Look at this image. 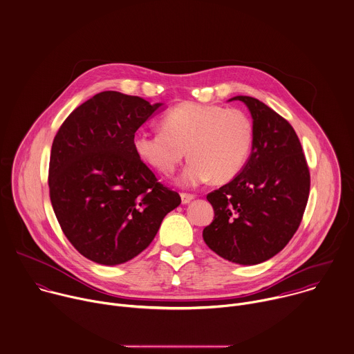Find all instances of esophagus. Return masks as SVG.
<instances>
[{
    "label": "esophagus",
    "mask_w": 354,
    "mask_h": 354,
    "mask_svg": "<svg viewBox=\"0 0 354 354\" xmlns=\"http://www.w3.org/2000/svg\"><path fill=\"white\" fill-rule=\"evenodd\" d=\"M180 198H182V204H187V203H190L194 198V196L193 194H187V193H180Z\"/></svg>",
    "instance_id": "1"
}]
</instances>
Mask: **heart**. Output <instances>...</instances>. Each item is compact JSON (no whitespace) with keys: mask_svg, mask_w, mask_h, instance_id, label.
I'll use <instances>...</instances> for the list:
<instances>
[{"mask_svg":"<svg viewBox=\"0 0 354 354\" xmlns=\"http://www.w3.org/2000/svg\"><path fill=\"white\" fill-rule=\"evenodd\" d=\"M133 150L147 165L171 175L185 158L179 183L193 187L212 179L226 183L244 168L254 145V124L240 109L219 104L182 103L161 120V131H138Z\"/></svg>","mask_w":354,"mask_h":354,"instance_id":"obj_1","label":"heart"}]
</instances>
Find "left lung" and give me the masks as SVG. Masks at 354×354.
<instances>
[{
    "instance_id": "1",
    "label": "left lung",
    "mask_w": 354,
    "mask_h": 354,
    "mask_svg": "<svg viewBox=\"0 0 354 354\" xmlns=\"http://www.w3.org/2000/svg\"><path fill=\"white\" fill-rule=\"evenodd\" d=\"M254 120V145L243 171L211 192L214 221L203 232L219 257L258 265L279 254L297 233L308 204L310 172L292 125L263 102L234 96Z\"/></svg>"
}]
</instances>
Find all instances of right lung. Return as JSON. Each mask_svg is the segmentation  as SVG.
<instances>
[{
	"label": "right lung",
	"mask_w": 354,
	"mask_h": 354,
	"mask_svg": "<svg viewBox=\"0 0 354 354\" xmlns=\"http://www.w3.org/2000/svg\"><path fill=\"white\" fill-rule=\"evenodd\" d=\"M115 91L96 93L60 125L50 149L49 197L71 245L114 266L145 251L180 196L158 182L132 139L161 106Z\"/></svg>",
	"instance_id": "1"
}]
</instances>
